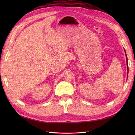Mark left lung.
Returning a JSON list of instances; mask_svg holds the SVG:
<instances>
[{"mask_svg":"<svg viewBox=\"0 0 135 135\" xmlns=\"http://www.w3.org/2000/svg\"><path fill=\"white\" fill-rule=\"evenodd\" d=\"M125 52H126V51H125ZM126 60H127V56H126ZM127 69H128V66H127Z\"/></svg>","mask_w":135,"mask_h":135,"instance_id":"obj_1","label":"left lung"}]
</instances>
